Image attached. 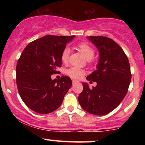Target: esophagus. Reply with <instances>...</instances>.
Returning a JSON list of instances; mask_svg holds the SVG:
<instances>
[{
	"mask_svg": "<svg viewBox=\"0 0 145 145\" xmlns=\"http://www.w3.org/2000/svg\"><path fill=\"white\" fill-rule=\"evenodd\" d=\"M77 82H78V81H77V80H72L73 84H76V83H77Z\"/></svg>",
	"mask_w": 145,
	"mask_h": 145,
	"instance_id": "1",
	"label": "esophagus"
}]
</instances>
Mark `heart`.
<instances>
[{"mask_svg": "<svg viewBox=\"0 0 145 145\" xmlns=\"http://www.w3.org/2000/svg\"><path fill=\"white\" fill-rule=\"evenodd\" d=\"M77 48L78 50L80 52L84 55V57L86 58L88 62L90 63L92 61L95 54L94 49L93 48L92 46H91L89 44L86 42H81L78 45ZM69 52H70V50H69V48H65L63 50L62 52H61V60L62 63H65V64L67 63L68 61H69ZM66 73L70 77L75 78V79H80V78H82L84 76V74H85V72H84L83 69H81L80 68L76 67L69 68L66 71Z\"/></svg>", "mask_w": 145, "mask_h": 145, "instance_id": "1", "label": "heart"}]
</instances>
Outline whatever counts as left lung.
Returning <instances> with one entry per match:
<instances>
[{
    "label": "left lung",
    "instance_id": "left-lung-1",
    "mask_svg": "<svg viewBox=\"0 0 145 145\" xmlns=\"http://www.w3.org/2000/svg\"><path fill=\"white\" fill-rule=\"evenodd\" d=\"M87 39L99 53L97 69L86 77L90 82H97V86L90 89L87 83H83L78 101L86 112L105 115L115 109L127 94L131 78L130 66L122 48L112 39L103 36Z\"/></svg>",
    "mask_w": 145,
    "mask_h": 145
}]
</instances>
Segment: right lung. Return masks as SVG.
I'll list each match as a JSON object with an SVG mask.
<instances>
[{"mask_svg":"<svg viewBox=\"0 0 145 145\" xmlns=\"http://www.w3.org/2000/svg\"><path fill=\"white\" fill-rule=\"evenodd\" d=\"M73 36L46 35L27 45L16 66V83L24 104L35 112L48 114L59 108L72 82L67 76L52 80L61 67V54Z\"/></svg>","mask_w":145,"mask_h":145,"instance_id":"add662e5","label":"right lung"}]
</instances>
